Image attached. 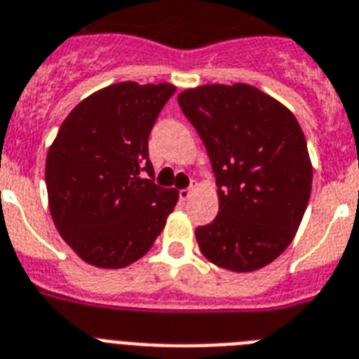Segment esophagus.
Listing matches in <instances>:
<instances>
[{
  "label": "esophagus",
  "mask_w": 359,
  "mask_h": 359,
  "mask_svg": "<svg viewBox=\"0 0 359 359\" xmlns=\"http://www.w3.org/2000/svg\"><path fill=\"white\" fill-rule=\"evenodd\" d=\"M192 192H194V187H191V189H182V191H180V200L187 201L191 198Z\"/></svg>",
  "instance_id": "1"
}]
</instances>
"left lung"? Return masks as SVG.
I'll use <instances>...</instances> for the list:
<instances>
[{"label":"left lung","mask_w":359,"mask_h":359,"mask_svg":"<svg viewBox=\"0 0 359 359\" xmlns=\"http://www.w3.org/2000/svg\"><path fill=\"white\" fill-rule=\"evenodd\" d=\"M177 103L216 176L219 212L196 229L201 254L232 272L265 267L294 240L311 198L312 163L298 119L247 83L187 88Z\"/></svg>","instance_id":"obj_1"}]
</instances>
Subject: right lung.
I'll return each mask as SVG.
<instances>
[{"label":"right lung","instance_id":"right-lung-1","mask_svg":"<svg viewBox=\"0 0 359 359\" xmlns=\"http://www.w3.org/2000/svg\"><path fill=\"white\" fill-rule=\"evenodd\" d=\"M174 92L134 81L101 88L72 109L48 149L54 225L94 267L123 269L145 256L176 207L180 194L156 185L149 159V134Z\"/></svg>","mask_w":359,"mask_h":359}]
</instances>
